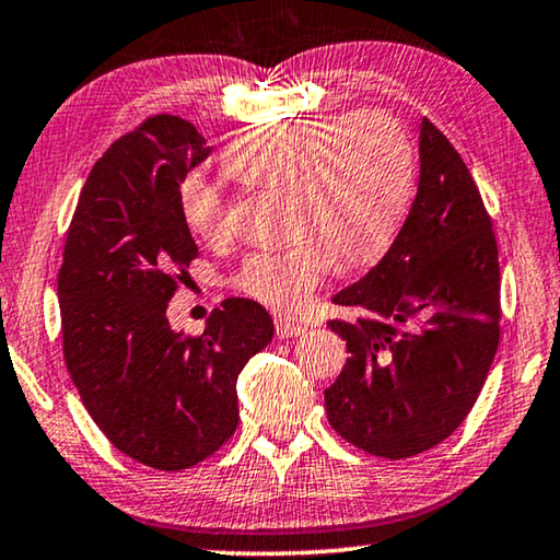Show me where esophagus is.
I'll list each match as a JSON object with an SVG mask.
<instances>
[{
    "label": "esophagus",
    "mask_w": 560,
    "mask_h": 560,
    "mask_svg": "<svg viewBox=\"0 0 560 560\" xmlns=\"http://www.w3.org/2000/svg\"><path fill=\"white\" fill-rule=\"evenodd\" d=\"M306 331L304 324L299 322H291V318H277V334L281 336V339H294V336H301Z\"/></svg>",
    "instance_id": "esophagus-1"
}]
</instances>
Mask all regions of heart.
Returning a JSON list of instances; mask_svg holds the SVG:
<instances>
[{
  "label": "heart",
  "mask_w": 560,
  "mask_h": 560,
  "mask_svg": "<svg viewBox=\"0 0 560 560\" xmlns=\"http://www.w3.org/2000/svg\"><path fill=\"white\" fill-rule=\"evenodd\" d=\"M224 168L248 186H287L296 236L248 254L234 289L273 312H296L336 256L343 266H361L388 246L411 199L416 156L394 117L359 112L248 129L226 149ZM179 209L197 236H224L226 203L207 176H184Z\"/></svg>",
  "instance_id": "obj_1"
}]
</instances>
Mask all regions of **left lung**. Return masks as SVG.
<instances>
[{
	"instance_id": "1",
	"label": "left lung",
	"mask_w": 560,
	"mask_h": 560,
	"mask_svg": "<svg viewBox=\"0 0 560 560\" xmlns=\"http://www.w3.org/2000/svg\"><path fill=\"white\" fill-rule=\"evenodd\" d=\"M419 191L374 269L331 301L351 357L324 392L336 433L371 456L408 458L471 411L501 336V269L491 219L451 141L421 121Z\"/></svg>"
}]
</instances>
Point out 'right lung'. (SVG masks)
I'll use <instances>...</instances> for the list:
<instances>
[{"label":"right lung","instance_id":"obj_1","mask_svg":"<svg viewBox=\"0 0 560 560\" xmlns=\"http://www.w3.org/2000/svg\"><path fill=\"white\" fill-rule=\"evenodd\" d=\"M209 154L194 124L168 114L114 141L79 197L57 281L65 361L89 416L159 471L197 466L232 439L236 378L273 339L252 299H226L201 336L166 318L199 254L179 184Z\"/></svg>","mask_w":560,"mask_h":560}]
</instances>
